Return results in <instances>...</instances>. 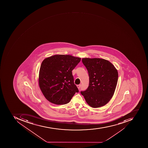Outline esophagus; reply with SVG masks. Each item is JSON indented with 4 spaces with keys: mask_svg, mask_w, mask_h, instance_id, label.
Instances as JSON below:
<instances>
[{
    "mask_svg": "<svg viewBox=\"0 0 148 148\" xmlns=\"http://www.w3.org/2000/svg\"><path fill=\"white\" fill-rule=\"evenodd\" d=\"M81 84H79V85H77V87L78 89H80V88H81Z\"/></svg>",
    "mask_w": 148,
    "mask_h": 148,
    "instance_id": "34e87169",
    "label": "esophagus"
}]
</instances>
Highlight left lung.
<instances>
[{"mask_svg":"<svg viewBox=\"0 0 148 148\" xmlns=\"http://www.w3.org/2000/svg\"><path fill=\"white\" fill-rule=\"evenodd\" d=\"M82 62L88 71L89 84L81 94L91 107L104 106L114 94L118 78L117 70L110 62L104 59L83 58Z\"/></svg>","mask_w":148,"mask_h":148,"instance_id":"left-lung-1","label":"left lung"}]
</instances>
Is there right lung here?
Instances as JSON below:
<instances>
[{"label":"right lung","mask_w":148,"mask_h":148,"mask_svg":"<svg viewBox=\"0 0 148 148\" xmlns=\"http://www.w3.org/2000/svg\"><path fill=\"white\" fill-rule=\"evenodd\" d=\"M81 58L70 55H55L45 58L39 73V86L47 100L53 104L69 103L79 90L74 82L72 71Z\"/></svg>","instance_id":"add662e5"}]
</instances>
